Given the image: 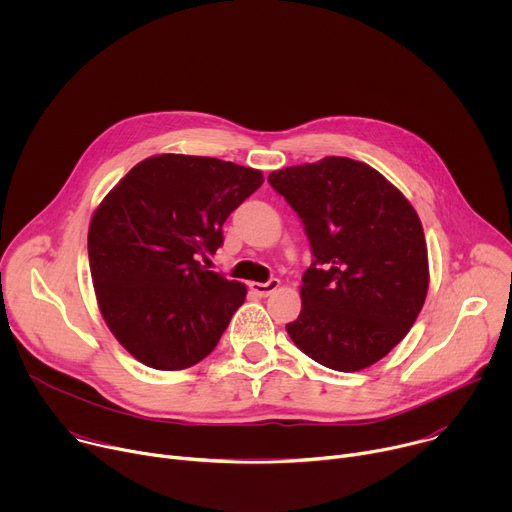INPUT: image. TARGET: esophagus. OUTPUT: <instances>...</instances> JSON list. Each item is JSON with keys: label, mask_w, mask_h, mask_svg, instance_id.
Listing matches in <instances>:
<instances>
[{"label": "esophagus", "mask_w": 512, "mask_h": 512, "mask_svg": "<svg viewBox=\"0 0 512 512\" xmlns=\"http://www.w3.org/2000/svg\"><path fill=\"white\" fill-rule=\"evenodd\" d=\"M277 287H279V279H269L267 283H259V281H251V283H249L251 294H255L257 298H267V296H271Z\"/></svg>", "instance_id": "esophagus-1"}]
</instances>
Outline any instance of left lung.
Masks as SVG:
<instances>
[{"mask_svg":"<svg viewBox=\"0 0 512 512\" xmlns=\"http://www.w3.org/2000/svg\"><path fill=\"white\" fill-rule=\"evenodd\" d=\"M267 182L298 212L314 257L289 338L332 371L371 367L405 338L427 296L417 212L377 170L350 158L277 170Z\"/></svg>","mask_w":512,"mask_h":512,"instance_id":"left-lung-1","label":"left lung"}]
</instances>
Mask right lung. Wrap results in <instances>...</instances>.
<instances>
[{
  "label": "right lung",
  "mask_w": 512,
  "mask_h": 512,
  "mask_svg": "<svg viewBox=\"0 0 512 512\" xmlns=\"http://www.w3.org/2000/svg\"><path fill=\"white\" fill-rule=\"evenodd\" d=\"M261 184L253 168L164 154L139 162L101 202L89 227L95 294L139 362L188 369L221 340L247 287L200 259L223 245L229 214Z\"/></svg>",
  "instance_id": "right-lung-1"
}]
</instances>
